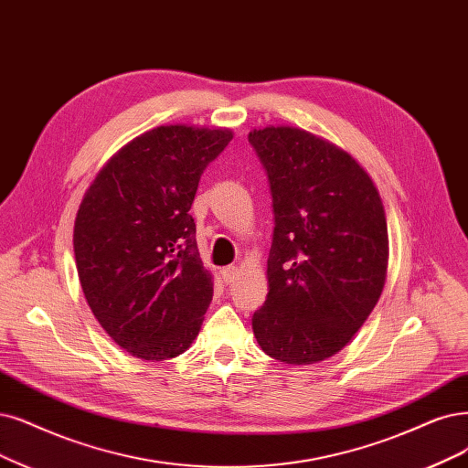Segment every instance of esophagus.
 <instances>
[{
	"instance_id": "1",
	"label": "esophagus",
	"mask_w": 468,
	"mask_h": 468,
	"mask_svg": "<svg viewBox=\"0 0 468 468\" xmlns=\"http://www.w3.org/2000/svg\"><path fill=\"white\" fill-rule=\"evenodd\" d=\"M221 278L225 283H233L239 278V268L237 266H228L221 270Z\"/></svg>"
}]
</instances>
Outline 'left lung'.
Instances as JSON below:
<instances>
[{"mask_svg": "<svg viewBox=\"0 0 468 468\" xmlns=\"http://www.w3.org/2000/svg\"><path fill=\"white\" fill-rule=\"evenodd\" d=\"M249 141L266 167L275 218L254 337L283 365H314L337 355L382 297L384 204L368 171L324 136L268 125Z\"/></svg>", "mask_w": 468, "mask_h": 468, "instance_id": "obj_1", "label": "left lung"}]
</instances>
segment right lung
I'll use <instances>...</instances> for the list:
<instances>
[{
	"label": "right lung",
	"mask_w": 468,
	"mask_h": 468,
	"mask_svg": "<svg viewBox=\"0 0 468 468\" xmlns=\"http://www.w3.org/2000/svg\"><path fill=\"white\" fill-rule=\"evenodd\" d=\"M231 138L228 127H154L121 146L82 197L73 247L84 299L136 358L179 356L200 332L214 275L188 210L206 165Z\"/></svg>",
	"instance_id": "add662e5"
}]
</instances>
